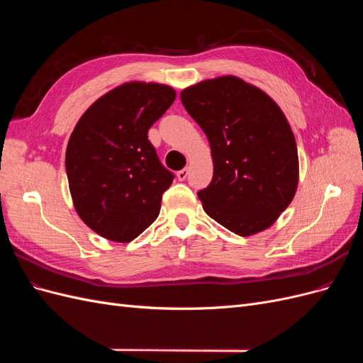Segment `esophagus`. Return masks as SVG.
Masks as SVG:
<instances>
[{"instance_id":"esophagus-1","label":"esophagus","mask_w":363,"mask_h":363,"mask_svg":"<svg viewBox=\"0 0 363 363\" xmlns=\"http://www.w3.org/2000/svg\"><path fill=\"white\" fill-rule=\"evenodd\" d=\"M188 174H189V168H183L182 171L177 172V179L180 182H183V180H186V177H188Z\"/></svg>"}]
</instances>
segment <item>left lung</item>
I'll return each mask as SVG.
<instances>
[{
  "instance_id": "left-lung-1",
  "label": "left lung",
  "mask_w": 363,
  "mask_h": 363,
  "mask_svg": "<svg viewBox=\"0 0 363 363\" xmlns=\"http://www.w3.org/2000/svg\"><path fill=\"white\" fill-rule=\"evenodd\" d=\"M180 98L212 150L213 177L199 192L204 212L239 236L271 227L298 186V151L281 108L235 75L186 87Z\"/></svg>"
}]
</instances>
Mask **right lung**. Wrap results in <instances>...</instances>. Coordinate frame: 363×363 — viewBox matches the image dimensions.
Returning <instances> with one entry per match:
<instances>
[{"instance_id":"obj_1","label":"right lung","mask_w":363,"mask_h":363,"mask_svg":"<svg viewBox=\"0 0 363 363\" xmlns=\"http://www.w3.org/2000/svg\"><path fill=\"white\" fill-rule=\"evenodd\" d=\"M175 100L171 86L128 82L108 91L77 123L67 175L82 221L113 242H130L156 221L174 174L160 163L148 130Z\"/></svg>"}]
</instances>
